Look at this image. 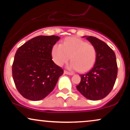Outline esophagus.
Returning a JSON list of instances; mask_svg holds the SVG:
<instances>
[{
	"label": "esophagus",
	"mask_w": 130,
	"mask_h": 130,
	"mask_svg": "<svg viewBox=\"0 0 130 130\" xmlns=\"http://www.w3.org/2000/svg\"><path fill=\"white\" fill-rule=\"evenodd\" d=\"M64 74H68V75H73V73H70V72H68V71H64Z\"/></svg>",
	"instance_id": "esophagus-1"
}]
</instances>
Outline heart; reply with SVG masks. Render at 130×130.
Wrapping results in <instances>:
<instances>
[{
    "label": "heart",
    "mask_w": 130,
    "mask_h": 130,
    "mask_svg": "<svg viewBox=\"0 0 130 130\" xmlns=\"http://www.w3.org/2000/svg\"><path fill=\"white\" fill-rule=\"evenodd\" d=\"M54 62L62 66L70 60L68 68L86 72L93 67L96 59V50L95 46L79 38L68 37L62 44H56L52 50Z\"/></svg>",
    "instance_id": "1"
}]
</instances>
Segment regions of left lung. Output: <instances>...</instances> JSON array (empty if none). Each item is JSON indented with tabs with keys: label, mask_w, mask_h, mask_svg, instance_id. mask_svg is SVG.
Masks as SVG:
<instances>
[{
	"label": "left lung",
	"mask_w": 130,
	"mask_h": 130,
	"mask_svg": "<svg viewBox=\"0 0 130 130\" xmlns=\"http://www.w3.org/2000/svg\"><path fill=\"white\" fill-rule=\"evenodd\" d=\"M84 37L96 48V59L89 72L80 75L76 89L87 99L99 100L106 97L114 86L118 71L116 54L104 41L92 36Z\"/></svg>",
	"instance_id": "obj_1"
}]
</instances>
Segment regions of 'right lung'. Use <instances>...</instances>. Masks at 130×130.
Masks as SVG:
<instances>
[{
    "instance_id": "add662e5",
    "label": "right lung",
    "mask_w": 130,
    "mask_h": 130,
    "mask_svg": "<svg viewBox=\"0 0 130 130\" xmlns=\"http://www.w3.org/2000/svg\"><path fill=\"white\" fill-rule=\"evenodd\" d=\"M60 37L38 36L19 47L12 65L16 87L23 97L32 101L42 100L50 94L63 73L52 60L53 46Z\"/></svg>"
}]
</instances>
